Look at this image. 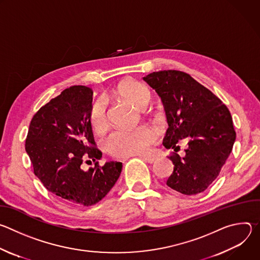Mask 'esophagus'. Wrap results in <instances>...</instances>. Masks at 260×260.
<instances>
[{"mask_svg": "<svg viewBox=\"0 0 260 260\" xmlns=\"http://www.w3.org/2000/svg\"><path fill=\"white\" fill-rule=\"evenodd\" d=\"M140 157L142 158V159H144L146 162H149V164H153L154 161H155V156H153V155H140Z\"/></svg>", "mask_w": 260, "mask_h": 260, "instance_id": "34e87169", "label": "esophagus"}]
</instances>
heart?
Returning <instances> with one entry per match:
<instances>
[{
    "instance_id": "b5f03b06",
    "label": "heart",
    "mask_w": 260,
    "mask_h": 260,
    "mask_svg": "<svg viewBox=\"0 0 260 260\" xmlns=\"http://www.w3.org/2000/svg\"><path fill=\"white\" fill-rule=\"evenodd\" d=\"M114 93L129 102L138 109L145 108L151 100V93L146 86L137 81H124L118 84ZM89 124L96 133H103L107 127L106 104L103 100L95 101L89 110ZM156 132L146 125L133 129H116L104 142L108 152L117 157H126L144 153L156 140Z\"/></svg>"
}]
</instances>
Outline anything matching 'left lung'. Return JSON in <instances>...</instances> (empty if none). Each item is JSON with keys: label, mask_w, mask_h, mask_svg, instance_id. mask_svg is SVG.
<instances>
[{"label": "left lung", "mask_w": 260, "mask_h": 260, "mask_svg": "<svg viewBox=\"0 0 260 260\" xmlns=\"http://www.w3.org/2000/svg\"><path fill=\"white\" fill-rule=\"evenodd\" d=\"M143 80L156 91L165 107L169 128L164 146L173 149L180 140H189L184 157L177 153L170 156L174 171L167 185L186 196L203 192L233 150L236 132L230 110L184 72H153Z\"/></svg>", "instance_id": "1"}]
</instances>
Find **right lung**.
<instances>
[{
	"instance_id": "obj_1",
	"label": "right lung",
	"mask_w": 260,
	"mask_h": 260,
	"mask_svg": "<svg viewBox=\"0 0 260 260\" xmlns=\"http://www.w3.org/2000/svg\"><path fill=\"white\" fill-rule=\"evenodd\" d=\"M91 103V88H66L34 115L25 140L34 173L46 189L82 207L104 199L122 171L119 161H107L103 167L95 162L87 171L82 169L84 159L102 157L88 119Z\"/></svg>"
}]
</instances>
